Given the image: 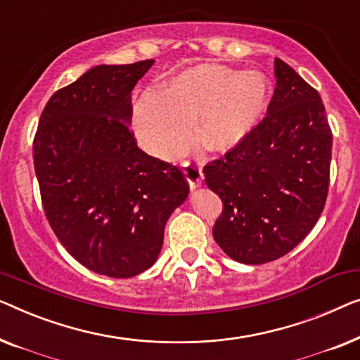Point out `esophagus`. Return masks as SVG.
<instances>
[{"instance_id":"obj_1","label":"esophagus","mask_w":360,"mask_h":360,"mask_svg":"<svg viewBox=\"0 0 360 360\" xmlns=\"http://www.w3.org/2000/svg\"><path fill=\"white\" fill-rule=\"evenodd\" d=\"M182 171H184L186 179L189 182L191 191L197 189V187L202 184L204 174H202V169L199 168V165L192 163V161H186V163H182Z\"/></svg>"}]
</instances>
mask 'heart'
<instances>
[{"label":"heart","instance_id":"heart-1","mask_svg":"<svg viewBox=\"0 0 360 360\" xmlns=\"http://www.w3.org/2000/svg\"><path fill=\"white\" fill-rule=\"evenodd\" d=\"M271 98V81L262 72L200 63L174 75L161 93L141 91L134 129L140 143L160 158L184 150L192 129L204 148L230 151L259 127Z\"/></svg>","mask_w":360,"mask_h":360}]
</instances>
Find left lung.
Returning a JSON list of instances; mask_svg holds the SVG:
<instances>
[{
    "label": "left lung",
    "mask_w": 360,
    "mask_h": 360,
    "mask_svg": "<svg viewBox=\"0 0 360 360\" xmlns=\"http://www.w3.org/2000/svg\"><path fill=\"white\" fill-rule=\"evenodd\" d=\"M274 65L277 86L259 127L204 168L224 202L217 245L243 264L292 251L320 219L330 186L333 135L320 94L281 58Z\"/></svg>",
    "instance_id": "8db88e82"
}]
</instances>
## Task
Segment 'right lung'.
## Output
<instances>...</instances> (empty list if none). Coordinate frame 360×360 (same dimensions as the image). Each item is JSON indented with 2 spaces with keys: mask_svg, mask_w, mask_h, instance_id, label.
<instances>
[{
  "mask_svg": "<svg viewBox=\"0 0 360 360\" xmlns=\"http://www.w3.org/2000/svg\"><path fill=\"white\" fill-rule=\"evenodd\" d=\"M153 63L98 65L58 89L32 146L53 233L84 267L115 279L155 264L166 221L189 195L181 171L141 151L129 130L130 93Z\"/></svg>",
  "mask_w": 360,
  "mask_h": 360,
  "instance_id": "right-lung-1",
  "label": "right lung"
}]
</instances>
